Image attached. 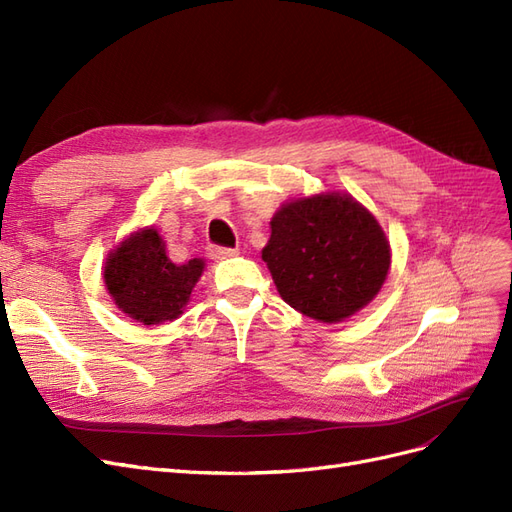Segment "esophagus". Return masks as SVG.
<instances>
[{
  "label": "esophagus",
  "mask_w": 512,
  "mask_h": 512,
  "mask_svg": "<svg viewBox=\"0 0 512 512\" xmlns=\"http://www.w3.org/2000/svg\"><path fill=\"white\" fill-rule=\"evenodd\" d=\"M210 259H227L238 255V249H227V246H210L208 249Z\"/></svg>",
  "instance_id": "34e87169"
}]
</instances>
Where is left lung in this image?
I'll list each match as a JSON object with an SVG mask.
<instances>
[{
  "label": "left lung",
  "mask_w": 512,
  "mask_h": 512,
  "mask_svg": "<svg viewBox=\"0 0 512 512\" xmlns=\"http://www.w3.org/2000/svg\"><path fill=\"white\" fill-rule=\"evenodd\" d=\"M261 259L291 308L319 323H340L381 291L391 246L351 193L323 191L293 197L274 212Z\"/></svg>",
  "instance_id": "1"
}]
</instances>
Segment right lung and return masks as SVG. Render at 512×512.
I'll return each instance as SVG.
<instances>
[{
    "label": "right lung",
    "instance_id": "add662e5",
    "mask_svg": "<svg viewBox=\"0 0 512 512\" xmlns=\"http://www.w3.org/2000/svg\"><path fill=\"white\" fill-rule=\"evenodd\" d=\"M206 261L174 263L155 225L125 236L104 261V285L129 319L161 325L183 315Z\"/></svg>",
    "mask_w": 512,
    "mask_h": 512
}]
</instances>
